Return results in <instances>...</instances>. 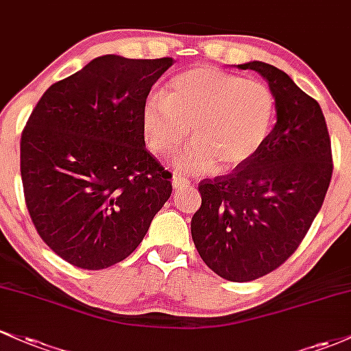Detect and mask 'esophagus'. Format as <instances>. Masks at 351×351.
Returning a JSON list of instances; mask_svg holds the SVG:
<instances>
[{
  "label": "esophagus",
  "instance_id": "obj_1",
  "mask_svg": "<svg viewBox=\"0 0 351 351\" xmlns=\"http://www.w3.org/2000/svg\"><path fill=\"white\" fill-rule=\"evenodd\" d=\"M188 184H190V182H188L186 178H183V176H173V188H175V190L188 186Z\"/></svg>",
  "mask_w": 351,
  "mask_h": 351
}]
</instances>
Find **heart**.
Wrapping results in <instances>:
<instances>
[{"mask_svg": "<svg viewBox=\"0 0 351 351\" xmlns=\"http://www.w3.org/2000/svg\"><path fill=\"white\" fill-rule=\"evenodd\" d=\"M275 119V96L260 80H243L213 66H195L155 91L141 106L145 141L155 155L167 156L188 136L175 156L176 169L205 173L217 163L232 169L250 160L267 140Z\"/></svg>", "mask_w": 351, "mask_h": 351, "instance_id": "heart-1", "label": "heart"}]
</instances>
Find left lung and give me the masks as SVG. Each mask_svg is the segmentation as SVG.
<instances>
[{"mask_svg":"<svg viewBox=\"0 0 351 351\" xmlns=\"http://www.w3.org/2000/svg\"><path fill=\"white\" fill-rule=\"evenodd\" d=\"M268 82L276 123L260 149L228 175L198 184L191 238L206 267L230 282L268 275L296 252L332 180V143L317 99L263 61L238 64Z\"/></svg>","mask_w":351,"mask_h":351,"instance_id":"1","label":"left lung"}]
</instances>
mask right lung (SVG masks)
<instances>
[{"label": "right lung", "mask_w": 351, "mask_h": 351, "mask_svg": "<svg viewBox=\"0 0 351 351\" xmlns=\"http://www.w3.org/2000/svg\"><path fill=\"white\" fill-rule=\"evenodd\" d=\"M173 58L105 55L48 88L21 134V180L36 232L73 267L130 256L171 195L145 146L141 106Z\"/></svg>", "instance_id": "obj_1"}]
</instances>
